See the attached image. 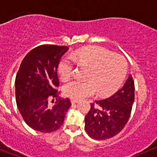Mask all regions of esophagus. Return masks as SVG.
Instances as JSON below:
<instances>
[{"instance_id": "34e87169", "label": "esophagus", "mask_w": 157, "mask_h": 157, "mask_svg": "<svg viewBox=\"0 0 157 157\" xmlns=\"http://www.w3.org/2000/svg\"><path fill=\"white\" fill-rule=\"evenodd\" d=\"M77 102H78V101L74 100V99H71V103H72V104H76Z\"/></svg>"}]
</instances>
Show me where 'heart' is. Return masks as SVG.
Listing matches in <instances>:
<instances>
[{
	"mask_svg": "<svg viewBox=\"0 0 157 157\" xmlns=\"http://www.w3.org/2000/svg\"><path fill=\"white\" fill-rule=\"evenodd\" d=\"M72 57L79 65L89 68L85 75L86 81H72L64 87V94L76 101L93 96L97 92L101 97H109L119 89L127 74L126 59L101 47H85L76 51ZM72 59L65 56L59 63L58 71L63 81L73 74Z\"/></svg>",
	"mask_w": 157,
	"mask_h": 157,
	"instance_id": "heart-1",
	"label": "heart"
}]
</instances>
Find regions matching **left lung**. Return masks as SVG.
I'll list each match as a JSON object with an SVG mask.
<instances>
[{
  "mask_svg": "<svg viewBox=\"0 0 157 157\" xmlns=\"http://www.w3.org/2000/svg\"><path fill=\"white\" fill-rule=\"evenodd\" d=\"M132 75L115 94L91 104L85 117V131L95 140H106L118 134L127 124L131 115L135 95Z\"/></svg>",
  "mask_w": 157,
  "mask_h": 157,
  "instance_id": "1",
  "label": "left lung"
}]
</instances>
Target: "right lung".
Wrapping results in <instances>:
<instances>
[{
	"instance_id": "obj_1",
	"label": "right lung",
	"mask_w": 157,
	"mask_h": 157,
	"mask_svg": "<svg viewBox=\"0 0 157 157\" xmlns=\"http://www.w3.org/2000/svg\"><path fill=\"white\" fill-rule=\"evenodd\" d=\"M66 46L44 44L32 49L22 60L15 81L16 101L24 121L33 129L52 132L64 123L71 106L68 98L61 99L57 68ZM56 99L51 106L48 101Z\"/></svg>"
}]
</instances>
